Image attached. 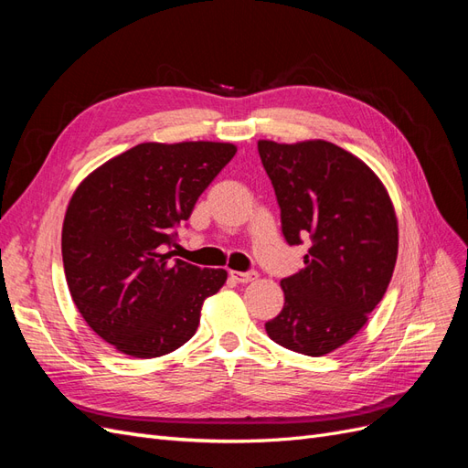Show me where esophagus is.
Instances as JSON below:
<instances>
[{"instance_id": "1", "label": "esophagus", "mask_w": 468, "mask_h": 468, "mask_svg": "<svg viewBox=\"0 0 468 468\" xmlns=\"http://www.w3.org/2000/svg\"><path fill=\"white\" fill-rule=\"evenodd\" d=\"M230 277L234 281H238V282H251V281L258 279V273L256 271H246V273H242V271H230Z\"/></svg>"}]
</instances>
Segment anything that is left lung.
Returning <instances> with one entry per match:
<instances>
[{"mask_svg":"<svg viewBox=\"0 0 468 468\" xmlns=\"http://www.w3.org/2000/svg\"><path fill=\"white\" fill-rule=\"evenodd\" d=\"M291 246L313 242L281 281L285 304L265 324L275 344L310 357L342 347L385 296L399 258V220L385 183L328 140H258Z\"/></svg>","mask_w":468,"mask_h":468,"instance_id":"obj_1","label":"left lung"}]
</instances>
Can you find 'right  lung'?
<instances>
[{
    "instance_id": "obj_1",
    "label": "right lung",
    "mask_w": 468,
    "mask_h": 468,
    "mask_svg": "<svg viewBox=\"0 0 468 468\" xmlns=\"http://www.w3.org/2000/svg\"><path fill=\"white\" fill-rule=\"evenodd\" d=\"M230 143H143L83 179L62 224L69 294L90 328L124 356L162 357L199 328L229 273L172 261L165 246L229 164Z\"/></svg>"
}]
</instances>
